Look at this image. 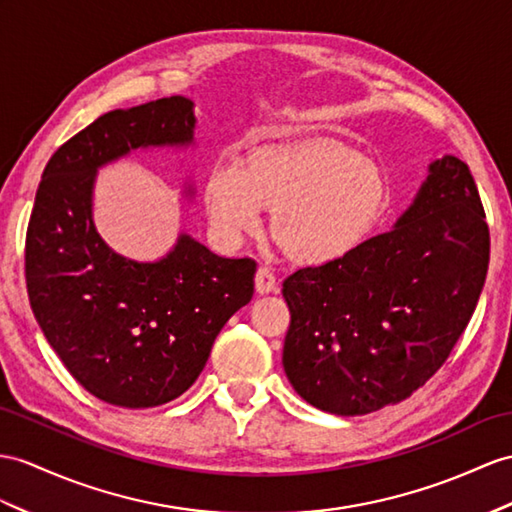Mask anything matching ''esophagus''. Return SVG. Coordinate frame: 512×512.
<instances>
[{
	"label": "esophagus",
	"instance_id": "34e87169",
	"mask_svg": "<svg viewBox=\"0 0 512 512\" xmlns=\"http://www.w3.org/2000/svg\"><path fill=\"white\" fill-rule=\"evenodd\" d=\"M256 291H258L260 295L278 291V278L273 276L271 269L260 267V269L256 271Z\"/></svg>",
	"mask_w": 512,
	"mask_h": 512
}]
</instances>
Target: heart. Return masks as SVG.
<instances>
[{
  "label": "heart",
  "instance_id": "obj_1",
  "mask_svg": "<svg viewBox=\"0 0 512 512\" xmlns=\"http://www.w3.org/2000/svg\"><path fill=\"white\" fill-rule=\"evenodd\" d=\"M204 210L221 241L260 230L271 208V236L302 265L350 254L389 204L382 169L330 141L258 147L241 165L217 162L204 182Z\"/></svg>",
  "mask_w": 512,
  "mask_h": 512
}]
</instances>
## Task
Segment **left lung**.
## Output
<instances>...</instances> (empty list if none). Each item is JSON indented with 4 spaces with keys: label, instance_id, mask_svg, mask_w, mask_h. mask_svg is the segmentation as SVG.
I'll list each match as a JSON object with an SVG mask.
<instances>
[{
    "label": "left lung",
    "instance_id": "left-lung-1",
    "mask_svg": "<svg viewBox=\"0 0 512 512\" xmlns=\"http://www.w3.org/2000/svg\"><path fill=\"white\" fill-rule=\"evenodd\" d=\"M467 162L445 156L386 234L282 282L291 323L282 365L308 404L367 415L443 367L476 310L489 226Z\"/></svg>",
    "mask_w": 512,
    "mask_h": 512
}]
</instances>
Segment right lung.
<instances>
[{"label": "right lung", "instance_id": "add662e5", "mask_svg": "<svg viewBox=\"0 0 512 512\" xmlns=\"http://www.w3.org/2000/svg\"><path fill=\"white\" fill-rule=\"evenodd\" d=\"M182 95L110 110L49 158L26 232L32 313L69 373L99 400L152 408L202 373L219 330L254 295V258H221L182 234L158 263H134L91 219L97 167L130 149L193 141Z\"/></svg>", "mask_w": 512, "mask_h": 512}]
</instances>
